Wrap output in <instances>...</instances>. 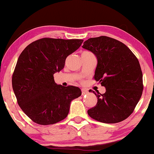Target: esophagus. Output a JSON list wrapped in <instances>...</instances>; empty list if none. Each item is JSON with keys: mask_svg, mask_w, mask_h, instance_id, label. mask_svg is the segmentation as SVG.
<instances>
[{"mask_svg": "<svg viewBox=\"0 0 154 154\" xmlns=\"http://www.w3.org/2000/svg\"><path fill=\"white\" fill-rule=\"evenodd\" d=\"M81 91H82V95L87 94V93H88V91H87V90H85V89H82V90H81Z\"/></svg>", "mask_w": 154, "mask_h": 154, "instance_id": "esophagus-1", "label": "esophagus"}]
</instances>
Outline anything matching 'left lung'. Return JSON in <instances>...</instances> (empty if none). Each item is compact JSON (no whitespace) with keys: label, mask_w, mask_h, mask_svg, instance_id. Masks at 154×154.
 <instances>
[{"label":"left lung","mask_w":154,"mask_h":154,"mask_svg":"<svg viewBox=\"0 0 154 154\" xmlns=\"http://www.w3.org/2000/svg\"><path fill=\"white\" fill-rule=\"evenodd\" d=\"M82 48L96 56L94 78L106 88L103 94L92 91L98 102L88 111V115L108 124L126 119L133 112L143 89L138 60L125 44L106 36L88 39Z\"/></svg>","instance_id":"8db88e82"}]
</instances>
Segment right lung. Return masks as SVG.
I'll return each mask as SVG.
<instances>
[{
	"label": "right lung",
	"mask_w": 154,
	"mask_h": 154,
	"mask_svg": "<svg viewBox=\"0 0 154 154\" xmlns=\"http://www.w3.org/2000/svg\"><path fill=\"white\" fill-rule=\"evenodd\" d=\"M83 40L42 38L28 45L17 60L12 87L19 106L39 125H54L66 117L72 100L82 94L75 86L57 85L54 75Z\"/></svg>",
	"instance_id": "add662e5"
}]
</instances>
